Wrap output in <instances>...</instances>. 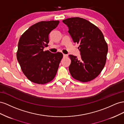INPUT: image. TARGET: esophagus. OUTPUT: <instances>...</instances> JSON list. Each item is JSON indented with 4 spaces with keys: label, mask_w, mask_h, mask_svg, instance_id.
I'll return each mask as SVG.
<instances>
[{
    "label": "esophagus",
    "mask_w": 124,
    "mask_h": 124,
    "mask_svg": "<svg viewBox=\"0 0 124 124\" xmlns=\"http://www.w3.org/2000/svg\"><path fill=\"white\" fill-rule=\"evenodd\" d=\"M68 56V55L65 54H63V57L64 58H67Z\"/></svg>",
    "instance_id": "34e87169"
}]
</instances>
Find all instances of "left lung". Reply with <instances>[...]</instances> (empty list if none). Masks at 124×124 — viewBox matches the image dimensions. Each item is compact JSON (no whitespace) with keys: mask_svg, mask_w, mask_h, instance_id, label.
Segmentation results:
<instances>
[{"mask_svg":"<svg viewBox=\"0 0 124 124\" xmlns=\"http://www.w3.org/2000/svg\"><path fill=\"white\" fill-rule=\"evenodd\" d=\"M62 22L68 26L74 42L79 44L78 49L81 59L69 55L70 75L82 82L94 79L103 69L107 61L108 46L103 33L95 25L81 17H70Z\"/></svg>","mask_w":124,"mask_h":124,"instance_id":"left-lung-1","label":"left lung"}]
</instances>
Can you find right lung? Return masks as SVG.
<instances>
[{"instance_id":"obj_1","label":"right lung","mask_w":124,"mask_h":124,"mask_svg":"<svg viewBox=\"0 0 124 124\" xmlns=\"http://www.w3.org/2000/svg\"><path fill=\"white\" fill-rule=\"evenodd\" d=\"M59 21H41L30 27L21 35L16 58L23 73L31 82L43 85L51 82L57 73L63 58L61 52L49 50V34L57 27Z\"/></svg>"}]
</instances>
